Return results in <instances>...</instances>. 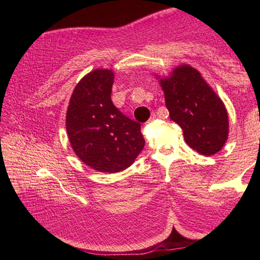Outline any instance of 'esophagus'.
<instances>
[{"label":"esophagus","mask_w":260,"mask_h":260,"mask_svg":"<svg viewBox=\"0 0 260 260\" xmlns=\"http://www.w3.org/2000/svg\"><path fill=\"white\" fill-rule=\"evenodd\" d=\"M155 119H156V116H155V114H152V116L150 117V119L148 120V122H149V124H150V122H152Z\"/></svg>","instance_id":"34e87169"}]
</instances>
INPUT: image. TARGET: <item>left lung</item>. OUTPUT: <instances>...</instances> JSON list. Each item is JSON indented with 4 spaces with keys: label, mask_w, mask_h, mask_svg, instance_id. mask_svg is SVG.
<instances>
[{
    "label": "left lung",
    "mask_w": 260,
    "mask_h": 260,
    "mask_svg": "<svg viewBox=\"0 0 260 260\" xmlns=\"http://www.w3.org/2000/svg\"><path fill=\"white\" fill-rule=\"evenodd\" d=\"M170 118L181 127L186 143L203 156H212L225 146L230 120L225 104L199 70L188 64L160 78Z\"/></svg>",
    "instance_id": "left-lung-1"
}]
</instances>
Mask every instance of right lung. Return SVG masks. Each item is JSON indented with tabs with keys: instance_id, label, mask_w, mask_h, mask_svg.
<instances>
[{
	"instance_id": "right-lung-1",
	"label": "right lung",
	"mask_w": 260,
	"mask_h": 260,
	"mask_svg": "<svg viewBox=\"0 0 260 260\" xmlns=\"http://www.w3.org/2000/svg\"><path fill=\"white\" fill-rule=\"evenodd\" d=\"M112 70L96 69L77 83L67 111L70 144L80 160L104 173H117L133 164L146 141L139 122L114 107Z\"/></svg>"
}]
</instances>
